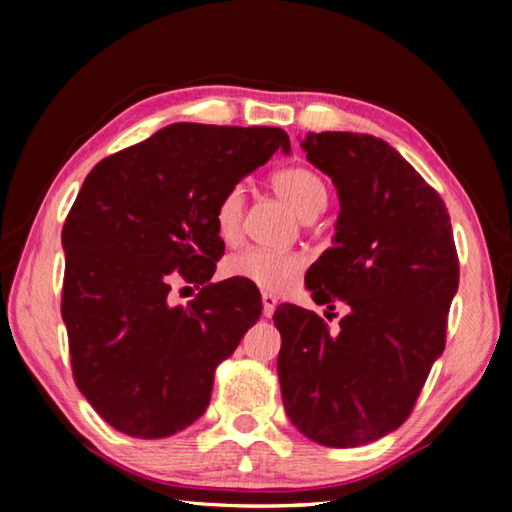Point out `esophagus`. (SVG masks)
Listing matches in <instances>:
<instances>
[{
  "instance_id": "obj_1",
  "label": "esophagus",
  "mask_w": 512,
  "mask_h": 512,
  "mask_svg": "<svg viewBox=\"0 0 512 512\" xmlns=\"http://www.w3.org/2000/svg\"><path fill=\"white\" fill-rule=\"evenodd\" d=\"M262 305H264V316L271 318L275 314V307H277V298L273 293H264L262 296Z\"/></svg>"
}]
</instances>
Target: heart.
I'll list each match as a JSON object with an SVG mask.
<instances>
[{
    "label": "heart",
    "instance_id": "obj_1",
    "mask_svg": "<svg viewBox=\"0 0 512 512\" xmlns=\"http://www.w3.org/2000/svg\"><path fill=\"white\" fill-rule=\"evenodd\" d=\"M277 196L291 205L300 219H316L327 205V185L316 171L305 167H289L273 176ZM241 219H244V185L230 187L221 196L214 210L216 235L225 244H237L241 237ZM307 259L300 253H275L266 248H244L225 262V273L237 280L255 284L264 291H284L305 271Z\"/></svg>",
    "mask_w": 512,
    "mask_h": 512
}]
</instances>
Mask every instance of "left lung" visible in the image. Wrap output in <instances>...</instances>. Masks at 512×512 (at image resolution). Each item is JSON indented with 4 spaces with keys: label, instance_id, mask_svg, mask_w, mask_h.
Returning <instances> with one entry per match:
<instances>
[{
    "label": "left lung",
    "instance_id": "1",
    "mask_svg": "<svg viewBox=\"0 0 512 512\" xmlns=\"http://www.w3.org/2000/svg\"><path fill=\"white\" fill-rule=\"evenodd\" d=\"M300 146L341 205L332 248L305 284L318 305L343 302L348 314L329 332L314 311L275 309L282 402L314 443L359 447L402 427L445 350L458 291L452 223L436 189L379 137L309 133Z\"/></svg>",
    "mask_w": 512,
    "mask_h": 512
}]
</instances>
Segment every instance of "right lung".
<instances>
[{
  "mask_svg": "<svg viewBox=\"0 0 512 512\" xmlns=\"http://www.w3.org/2000/svg\"><path fill=\"white\" fill-rule=\"evenodd\" d=\"M291 142L273 126L171 124L101 160L63 225V314L79 391L110 427L167 438L210 404L214 370L262 316L244 280L210 282L221 196ZM201 286L171 306L170 284Z\"/></svg>",
  "mask_w": 512,
  "mask_h": 512,
  "instance_id": "right-lung-1",
  "label": "right lung"
}]
</instances>
